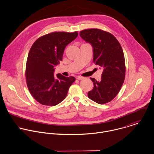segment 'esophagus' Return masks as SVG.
Listing matches in <instances>:
<instances>
[{"label":"esophagus","mask_w":154,"mask_h":154,"mask_svg":"<svg viewBox=\"0 0 154 154\" xmlns=\"http://www.w3.org/2000/svg\"><path fill=\"white\" fill-rule=\"evenodd\" d=\"M84 79H85V77H81V76L77 77V79L79 80H83Z\"/></svg>","instance_id":"34e87169"}]
</instances>
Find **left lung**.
Masks as SVG:
<instances>
[{
    "label": "left lung",
    "instance_id": "8db88e82",
    "mask_svg": "<svg viewBox=\"0 0 154 154\" xmlns=\"http://www.w3.org/2000/svg\"><path fill=\"white\" fill-rule=\"evenodd\" d=\"M80 35L91 44L93 62L103 68L100 81L91 78L94 87L88 92V97L99 104L106 103L117 95L124 81L125 66L122 48L112 34L100 29L84 30Z\"/></svg>",
    "mask_w": 154,
    "mask_h": 154
}]
</instances>
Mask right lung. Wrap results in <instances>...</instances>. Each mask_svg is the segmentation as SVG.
<instances>
[{
	"label": "right lung",
	"mask_w": 154,
	"mask_h": 154,
	"mask_svg": "<svg viewBox=\"0 0 154 154\" xmlns=\"http://www.w3.org/2000/svg\"><path fill=\"white\" fill-rule=\"evenodd\" d=\"M78 35L73 32H54L37 38L31 46L26 63V78L32 97L43 105L55 106L66 97L74 77L54 75L55 67L62 60L64 49Z\"/></svg>",
	"instance_id": "add662e5"
}]
</instances>
